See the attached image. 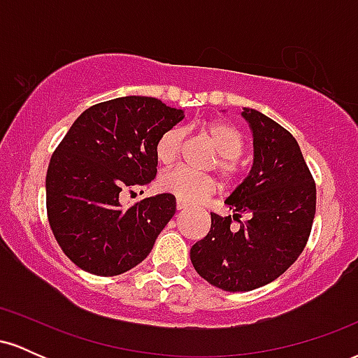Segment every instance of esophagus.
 <instances>
[{
  "instance_id": "34e87169",
  "label": "esophagus",
  "mask_w": 358,
  "mask_h": 358,
  "mask_svg": "<svg viewBox=\"0 0 358 358\" xmlns=\"http://www.w3.org/2000/svg\"><path fill=\"white\" fill-rule=\"evenodd\" d=\"M176 208H178V210H187L188 205L183 203V202H180V200H178V202H176Z\"/></svg>"
}]
</instances>
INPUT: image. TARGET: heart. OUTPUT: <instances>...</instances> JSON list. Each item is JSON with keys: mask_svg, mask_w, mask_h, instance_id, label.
<instances>
[{"mask_svg": "<svg viewBox=\"0 0 358 358\" xmlns=\"http://www.w3.org/2000/svg\"><path fill=\"white\" fill-rule=\"evenodd\" d=\"M203 133L219 151V171L227 183H236L241 178V165L237 158L245 146V138L237 126L225 121H210L203 124ZM185 145V129L173 126L158 138L155 146L156 159L162 165H170L178 159ZM158 185L165 193L173 195L176 200L195 205L207 200L217 192L219 185L210 175L196 173L187 166H175L166 170L158 178Z\"/></svg>", "mask_w": 358, "mask_h": 358, "instance_id": "obj_1", "label": "heart"}]
</instances>
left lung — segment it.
<instances>
[{"mask_svg": "<svg viewBox=\"0 0 358 358\" xmlns=\"http://www.w3.org/2000/svg\"><path fill=\"white\" fill-rule=\"evenodd\" d=\"M242 116L252 129V168L225 200L232 215L210 213V231L190 249L196 273L232 293L281 276L305 249L316 210L315 180L293 134L256 109Z\"/></svg>", "mask_w": 358, "mask_h": 358, "instance_id": "obj_1", "label": "left lung"}]
</instances>
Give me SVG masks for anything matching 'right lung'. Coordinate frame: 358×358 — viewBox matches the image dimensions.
Segmentation results:
<instances>
[{
	"label": "right lung",
	"mask_w": 358,
	"mask_h": 358,
	"mask_svg": "<svg viewBox=\"0 0 358 358\" xmlns=\"http://www.w3.org/2000/svg\"><path fill=\"white\" fill-rule=\"evenodd\" d=\"M183 110L126 96L85 109L53 151L47 215L62 250L96 276H117L145 261L175 215L170 193L124 205L126 193L156 176L155 146Z\"/></svg>",
	"instance_id": "right-lung-1"
}]
</instances>
